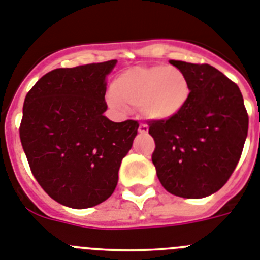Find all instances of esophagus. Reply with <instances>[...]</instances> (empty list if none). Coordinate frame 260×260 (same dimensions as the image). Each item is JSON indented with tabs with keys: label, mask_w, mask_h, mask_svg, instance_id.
Here are the masks:
<instances>
[{
	"label": "esophagus",
	"mask_w": 260,
	"mask_h": 260,
	"mask_svg": "<svg viewBox=\"0 0 260 260\" xmlns=\"http://www.w3.org/2000/svg\"><path fill=\"white\" fill-rule=\"evenodd\" d=\"M148 131H149V128H148V125H146V124H140L139 125V132L140 133H148Z\"/></svg>",
	"instance_id": "obj_1"
}]
</instances>
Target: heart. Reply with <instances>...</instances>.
Instances as JSON below:
<instances>
[{
  "label": "heart",
  "mask_w": 260,
  "mask_h": 260,
  "mask_svg": "<svg viewBox=\"0 0 260 260\" xmlns=\"http://www.w3.org/2000/svg\"><path fill=\"white\" fill-rule=\"evenodd\" d=\"M189 94L188 78L177 68L136 67L121 72L115 78L108 102L120 111L139 107L148 119L165 120L186 107Z\"/></svg>",
  "instance_id": "obj_1"
}]
</instances>
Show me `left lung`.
Returning <instances> with one entry per match:
<instances>
[{"label":"left lung","instance_id":"obj_1","mask_svg":"<svg viewBox=\"0 0 260 260\" xmlns=\"http://www.w3.org/2000/svg\"><path fill=\"white\" fill-rule=\"evenodd\" d=\"M188 78L186 107L149 121L152 161L168 192L186 199L212 195L233 174L245 145L249 115L237 83L208 64L170 60Z\"/></svg>","mask_w":260,"mask_h":260}]
</instances>
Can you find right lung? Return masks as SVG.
<instances>
[{
    "label": "right lung",
    "mask_w": 260,
    "mask_h": 260,
    "mask_svg": "<svg viewBox=\"0 0 260 260\" xmlns=\"http://www.w3.org/2000/svg\"><path fill=\"white\" fill-rule=\"evenodd\" d=\"M116 60L58 68L27 92L19 136L31 173L57 203L83 209L107 200L139 123H114L106 76Z\"/></svg>",
    "instance_id": "add662e5"
}]
</instances>
